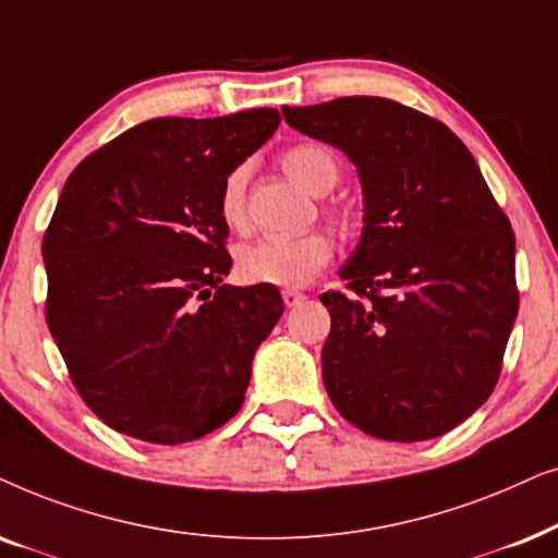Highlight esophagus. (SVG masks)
I'll list each match as a JSON object with an SVG mask.
<instances>
[{"instance_id":"1","label":"esophagus","mask_w":558,"mask_h":558,"mask_svg":"<svg viewBox=\"0 0 558 558\" xmlns=\"http://www.w3.org/2000/svg\"><path fill=\"white\" fill-rule=\"evenodd\" d=\"M306 299V293H301V291H295V288H288V291H283V303L288 308H293V306H299V303Z\"/></svg>"}]
</instances>
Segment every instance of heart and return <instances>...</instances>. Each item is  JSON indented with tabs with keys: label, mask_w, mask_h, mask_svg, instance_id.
Segmentation results:
<instances>
[{
	"label": "heart",
	"mask_w": 558,
	"mask_h": 558,
	"mask_svg": "<svg viewBox=\"0 0 558 558\" xmlns=\"http://www.w3.org/2000/svg\"><path fill=\"white\" fill-rule=\"evenodd\" d=\"M280 166L301 189L314 193V196L329 193L339 181L337 155L318 143L291 147L280 158ZM244 185H247V168H234L225 178V185H221V219L234 229H240L244 219H247V211H244ZM331 255V236L318 232V229L299 234H272L244 244L236 252V272L247 283L301 288L308 286L329 265Z\"/></svg>",
	"instance_id": "b5f03b06"
}]
</instances>
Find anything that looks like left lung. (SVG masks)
Instances as JSON below:
<instances>
[{
  "instance_id": "8db88e82",
  "label": "left lung",
  "mask_w": 558,
  "mask_h": 558,
  "mask_svg": "<svg viewBox=\"0 0 558 558\" xmlns=\"http://www.w3.org/2000/svg\"><path fill=\"white\" fill-rule=\"evenodd\" d=\"M303 135L354 162L365 227L324 293L322 373L365 434L426 441L495 390L518 316L515 236L466 145L439 119L383 96L283 107Z\"/></svg>"
}]
</instances>
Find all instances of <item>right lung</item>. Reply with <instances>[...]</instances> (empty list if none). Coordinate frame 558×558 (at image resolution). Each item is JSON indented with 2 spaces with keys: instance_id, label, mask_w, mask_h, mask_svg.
Segmentation results:
<instances>
[{
  "instance_id": "1",
  "label": "right lung",
  "mask_w": 558,
  "mask_h": 558,
  "mask_svg": "<svg viewBox=\"0 0 558 558\" xmlns=\"http://www.w3.org/2000/svg\"><path fill=\"white\" fill-rule=\"evenodd\" d=\"M278 124V109L147 119L65 181L43 236L48 329L78 396L119 434L173 447L242 408L283 299L221 286L219 196Z\"/></svg>"
}]
</instances>
